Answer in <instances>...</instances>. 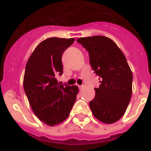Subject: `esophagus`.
<instances>
[{
	"label": "esophagus",
	"instance_id": "34e87169",
	"mask_svg": "<svg viewBox=\"0 0 151 151\" xmlns=\"http://www.w3.org/2000/svg\"><path fill=\"white\" fill-rule=\"evenodd\" d=\"M78 88H79V89L81 90V89H83L84 86H83V85H78Z\"/></svg>",
	"mask_w": 151,
	"mask_h": 151
}]
</instances>
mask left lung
Instances as JSON below:
<instances>
[{"label":"left lung","mask_w":151,"mask_h":151,"mask_svg":"<svg viewBox=\"0 0 151 151\" xmlns=\"http://www.w3.org/2000/svg\"><path fill=\"white\" fill-rule=\"evenodd\" d=\"M88 52L95 73L101 79L89 106L94 117L113 124L124 114L132 92V73L126 58L113 40L104 36L77 40Z\"/></svg>","instance_id":"obj_1"}]
</instances>
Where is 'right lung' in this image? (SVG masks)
Instances as JSON below:
<instances>
[{
	"instance_id": "add662e5",
	"label": "right lung",
	"mask_w": 151,
	"mask_h": 151,
	"mask_svg": "<svg viewBox=\"0 0 151 151\" xmlns=\"http://www.w3.org/2000/svg\"><path fill=\"white\" fill-rule=\"evenodd\" d=\"M74 40L50 37L41 41L26 65L25 93L35 115L49 126L68 117L79 91L77 85H59L56 79L63 73L62 55Z\"/></svg>"
}]
</instances>
